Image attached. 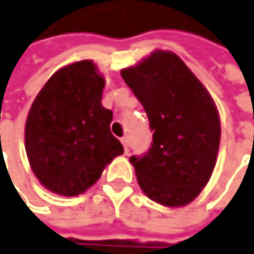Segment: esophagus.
<instances>
[{
  "label": "esophagus",
  "mask_w": 254,
  "mask_h": 254,
  "mask_svg": "<svg viewBox=\"0 0 254 254\" xmlns=\"http://www.w3.org/2000/svg\"><path fill=\"white\" fill-rule=\"evenodd\" d=\"M121 143H122V146H124L125 153L127 154V151H129V150H127V143H129V141H127V137H122V139H121Z\"/></svg>",
  "instance_id": "34e87169"
}]
</instances>
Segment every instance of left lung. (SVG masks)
Instances as JSON below:
<instances>
[{
  "mask_svg": "<svg viewBox=\"0 0 254 254\" xmlns=\"http://www.w3.org/2000/svg\"><path fill=\"white\" fill-rule=\"evenodd\" d=\"M121 76L154 132L147 154L130 157L140 189L161 206L192 203L210 181L220 147L221 122L211 94L172 51L154 50Z\"/></svg>",
  "mask_w": 254,
  "mask_h": 254,
  "instance_id": "1",
  "label": "left lung"
}]
</instances>
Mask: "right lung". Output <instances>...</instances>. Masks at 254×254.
<instances>
[{"mask_svg": "<svg viewBox=\"0 0 254 254\" xmlns=\"http://www.w3.org/2000/svg\"><path fill=\"white\" fill-rule=\"evenodd\" d=\"M105 77L91 60L58 69L33 101L25 124V147L33 174L60 196H77L124 154L111 133L113 111L101 104Z\"/></svg>", "mask_w": 254, "mask_h": 254, "instance_id": "right-lung-1", "label": "right lung"}]
</instances>
